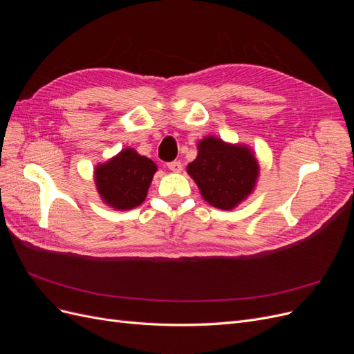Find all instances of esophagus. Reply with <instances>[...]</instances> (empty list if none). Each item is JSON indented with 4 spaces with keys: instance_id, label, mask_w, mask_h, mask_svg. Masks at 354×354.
<instances>
[{
    "instance_id": "1",
    "label": "esophagus",
    "mask_w": 354,
    "mask_h": 354,
    "mask_svg": "<svg viewBox=\"0 0 354 354\" xmlns=\"http://www.w3.org/2000/svg\"><path fill=\"white\" fill-rule=\"evenodd\" d=\"M168 168L173 171V173H180V171L183 169V165H181L180 160H173V162L168 164Z\"/></svg>"
}]
</instances>
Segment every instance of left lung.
I'll return each mask as SVG.
<instances>
[{"label":"left lung","instance_id":"8db88e82","mask_svg":"<svg viewBox=\"0 0 354 354\" xmlns=\"http://www.w3.org/2000/svg\"><path fill=\"white\" fill-rule=\"evenodd\" d=\"M259 173V160L248 146L230 145L212 136L198 143V156L187 165V174L202 198L226 211L252 194Z\"/></svg>","mask_w":354,"mask_h":354}]
</instances>
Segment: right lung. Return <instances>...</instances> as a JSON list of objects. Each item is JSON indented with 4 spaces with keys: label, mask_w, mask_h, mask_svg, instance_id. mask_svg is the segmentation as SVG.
Instances as JSON below:
<instances>
[{
    "label": "right lung",
    "mask_w": 354,
    "mask_h": 354,
    "mask_svg": "<svg viewBox=\"0 0 354 354\" xmlns=\"http://www.w3.org/2000/svg\"><path fill=\"white\" fill-rule=\"evenodd\" d=\"M156 169L152 159L127 147L108 162L95 167V187L109 207L120 211L133 209L145 202Z\"/></svg>",
    "instance_id": "obj_1"
}]
</instances>
